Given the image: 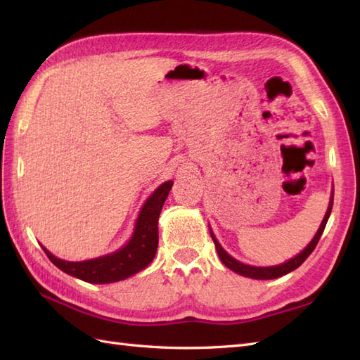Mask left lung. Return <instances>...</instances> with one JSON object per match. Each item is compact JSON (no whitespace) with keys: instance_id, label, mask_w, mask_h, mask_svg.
I'll use <instances>...</instances> for the list:
<instances>
[{"instance_id":"1","label":"left lung","mask_w":360,"mask_h":360,"mask_svg":"<svg viewBox=\"0 0 360 360\" xmlns=\"http://www.w3.org/2000/svg\"><path fill=\"white\" fill-rule=\"evenodd\" d=\"M333 200H334V190H333V195H331V201H330V205H328V210L325 213V218L322 221V224H320L317 233L314 235V238H312V241L308 244L307 248H304L300 254L295 255L294 258H290L289 262L283 263V264H278V266H269V267H257V266H249V264H244V263H240L238 259H235L233 257H231L227 254V252L221 248V244L218 243V240L215 238V235H213L212 229H210V236L213 243H215V248H217V252L218 255L221 258V262H223L224 266H227L229 269L243 275V277H249V278H255V280H272V278H278L281 277V275H286L289 272L295 271L298 266H300L304 259H307L311 254L312 250L316 249L317 243L320 240V236H322L323 231H325V226L328 223V218H330L331 215V209H333Z\"/></svg>"}]
</instances>
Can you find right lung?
<instances>
[{
	"instance_id": "1",
	"label": "right lung",
	"mask_w": 360,
	"mask_h": 360,
	"mask_svg": "<svg viewBox=\"0 0 360 360\" xmlns=\"http://www.w3.org/2000/svg\"><path fill=\"white\" fill-rule=\"evenodd\" d=\"M172 186L173 181H167L153 192L137 217L131 240L112 254L86 259V262H65L41 246L44 254L58 269L75 278L96 283V285H105V283H114L131 277L145 269L156 255L159 241L158 219Z\"/></svg>"
}]
</instances>
